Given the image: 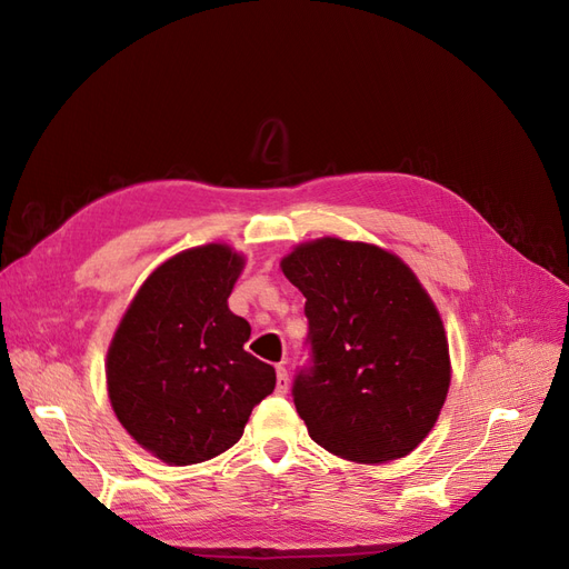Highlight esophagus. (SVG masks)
Instances as JSON below:
<instances>
[{"mask_svg": "<svg viewBox=\"0 0 569 569\" xmlns=\"http://www.w3.org/2000/svg\"><path fill=\"white\" fill-rule=\"evenodd\" d=\"M274 391H278V396H284L289 391V375L284 366H278V382H274Z\"/></svg>", "mask_w": 569, "mask_h": 569, "instance_id": "obj_1", "label": "esophagus"}]
</instances>
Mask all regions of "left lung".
I'll return each mask as SVG.
<instances>
[{"label":"left lung","mask_w":569,"mask_h":569,"mask_svg":"<svg viewBox=\"0 0 569 569\" xmlns=\"http://www.w3.org/2000/svg\"><path fill=\"white\" fill-rule=\"evenodd\" d=\"M306 297L308 363L295 406L322 449L358 462L408 456L435 427L451 382L432 299L393 253L337 237L282 258Z\"/></svg>","instance_id":"obj_1"}]
</instances>
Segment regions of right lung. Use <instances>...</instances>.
<instances>
[{
	"instance_id": "1",
	"label": "right lung",
	"mask_w": 569,
	"mask_h": 569,
	"mask_svg": "<svg viewBox=\"0 0 569 569\" xmlns=\"http://www.w3.org/2000/svg\"><path fill=\"white\" fill-rule=\"evenodd\" d=\"M242 266L226 244L173 256L137 291L109 347L116 418L170 465L228 451L274 389V368L244 349L249 322L228 308Z\"/></svg>"
}]
</instances>
